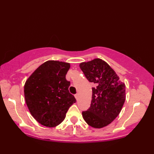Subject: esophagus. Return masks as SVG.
Instances as JSON below:
<instances>
[{"label": "esophagus", "mask_w": 154, "mask_h": 154, "mask_svg": "<svg viewBox=\"0 0 154 154\" xmlns=\"http://www.w3.org/2000/svg\"><path fill=\"white\" fill-rule=\"evenodd\" d=\"M75 99H76L77 100H78V97H79V95H78V94H75Z\"/></svg>", "instance_id": "esophagus-1"}]
</instances>
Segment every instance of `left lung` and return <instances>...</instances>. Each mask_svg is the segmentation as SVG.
Listing matches in <instances>:
<instances>
[{
    "mask_svg": "<svg viewBox=\"0 0 154 154\" xmlns=\"http://www.w3.org/2000/svg\"><path fill=\"white\" fill-rule=\"evenodd\" d=\"M88 81L94 84L91 106L82 115L89 126L109 125L120 112L126 99L125 85L110 65L100 59L79 65Z\"/></svg>",
    "mask_w": 154,
    "mask_h": 154,
    "instance_id": "obj_1",
    "label": "left lung"
}]
</instances>
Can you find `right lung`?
I'll return each instance as SVG.
<instances>
[{
    "instance_id": "1",
    "label": "right lung",
    "mask_w": 154,
    "mask_h": 154,
    "mask_svg": "<svg viewBox=\"0 0 154 154\" xmlns=\"http://www.w3.org/2000/svg\"><path fill=\"white\" fill-rule=\"evenodd\" d=\"M69 68L68 63L48 61L25 83L24 97L28 109L42 125H59L65 119L69 107L76 102L69 91L70 81L65 78Z\"/></svg>"
}]
</instances>
